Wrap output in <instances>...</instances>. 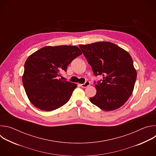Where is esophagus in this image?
<instances>
[{
	"label": "esophagus",
	"mask_w": 156,
	"mask_h": 156,
	"mask_svg": "<svg viewBox=\"0 0 156 156\" xmlns=\"http://www.w3.org/2000/svg\"><path fill=\"white\" fill-rule=\"evenodd\" d=\"M90 81H86V83H84V84H80V86L82 87H87V86H90Z\"/></svg>",
	"instance_id": "34e87169"
}]
</instances>
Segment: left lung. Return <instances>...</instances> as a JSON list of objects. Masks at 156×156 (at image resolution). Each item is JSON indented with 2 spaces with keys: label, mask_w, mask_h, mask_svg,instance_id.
<instances>
[{
  "label": "left lung",
  "mask_w": 156,
  "mask_h": 156,
  "mask_svg": "<svg viewBox=\"0 0 156 156\" xmlns=\"http://www.w3.org/2000/svg\"><path fill=\"white\" fill-rule=\"evenodd\" d=\"M94 74L103 80L95 84L96 94L90 98L94 105L105 111L122 107L132 94L137 73L129 54L110 42L79 46Z\"/></svg>",
  "instance_id": "left-lung-1"
}]
</instances>
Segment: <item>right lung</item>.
<instances>
[{
    "label": "right lung",
    "instance_id": "1",
    "mask_svg": "<svg viewBox=\"0 0 156 156\" xmlns=\"http://www.w3.org/2000/svg\"><path fill=\"white\" fill-rule=\"evenodd\" d=\"M81 54L75 46H46L28 57L22 82L33 105L42 110L52 111L69 101L77 84L58 77Z\"/></svg>",
    "mask_w": 156,
    "mask_h": 156
}]
</instances>
